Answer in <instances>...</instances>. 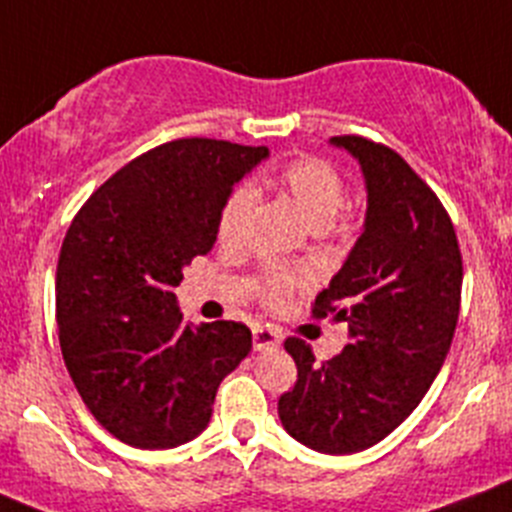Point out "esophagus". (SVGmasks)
Listing matches in <instances>:
<instances>
[{
  "mask_svg": "<svg viewBox=\"0 0 512 512\" xmlns=\"http://www.w3.org/2000/svg\"><path fill=\"white\" fill-rule=\"evenodd\" d=\"M279 344V334H276L271 326H256V329H253V349H256V352H271V349H276Z\"/></svg>",
  "mask_w": 512,
  "mask_h": 512,
  "instance_id": "1",
  "label": "esophagus"
}]
</instances>
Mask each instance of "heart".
Instances as JSON below:
<instances>
[{
	"label": "heart",
	"mask_w": 512,
	"mask_h": 512,
	"mask_svg": "<svg viewBox=\"0 0 512 512\" xmlns=\"http://www.w3.org/2000/svg\"><path fill=\"white\" fill-rule=\"evenodd\" d=\"M279 186L296 203L311 228H329L347 203V188L334 165L321 158H299L286 165L279 175ZM251 186H238L223 201L218 213V238L221 243H238L253 211ZM294 279L286 271L266 274V299L279 301L291 289Z\"/></svg>",
	"instance_id": "b5f03b06"
}]
</instances>
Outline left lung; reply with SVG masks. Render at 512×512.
Here are the masks:
<instances>
[{"mask_svg": "<svg viewBox=\"0 0 512 512\" xmlns=\"http://www.w3.org/2000/svg\"><path fill=\"white\" fill-rule=\"evenodd\" d=\"M359 163L367 191L362 236L314 301L349 324V344L319 364L286 339L294 389L281 394L284 430L324 455L382 442L435 382L460 314L462 256L450 216L394 150L357 135L329 138Z\"/></svg>", "mask_w": 512, "mask_h": 512, "instance_id": "left-lung-1", "label": "left lung"}]
</instances>
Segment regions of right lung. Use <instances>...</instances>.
Wrapping results in <instances>:
<instances>
[{
    "mask_svg": "<svg viewBox=\"0 0 512 512\" xmlns=\"http://www.w3.org/2000/svg\"><path fill=\"white\" fill-rule=\"evenodd\" d=\"M269 148L173 140L97 188L57 264V326L67 372L110 435L140 450L196 440L218 384L248 357L238 321H183L175 286L218 236L233 186Z\"/></svg>",
    "mask_w": 512,
    "mask_h": 512,
    "instance_id": "1",
    "label": "right lung"
}]
</instances>
